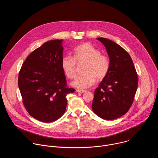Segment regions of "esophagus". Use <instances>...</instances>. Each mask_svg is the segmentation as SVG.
<instances>
[{
    "label": "esophagus",
    "instance_id": "esophagus-1",
    "mask_svg": "<svg viewBox=\"0 0 158 158\" xmlns=\"http://www.w3.org/2000/svg\"><path fill=\"white\" fill-rule=\"evenodd\" d=\"M76 91L79 93H84L86 92L85 90H80V89H77Z\"/></svg>",
    "mask_w": 158,
    "mask_h": 158
}]
</instances>
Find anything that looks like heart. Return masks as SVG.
<instances>
[{"mask_svg":"<svg viewBox=\"0 0 158 158\" xmlns=\"http://www.w3.org/2000/svg\"><path fill=\"white\" fill-rule=\"evenodd\" d=\"M76 62H85L84 74L76 76L72 85L78 89H86L93 85L96 79L100 81L107 74L110 68L109 59L101 54L99 50L91 43L85 42L77 46L74 50V57L71 56L63 57L61 67L65 75L69 79L74 78L76 74Z\"/></svg>","mask_w":158,"mask_h":158,"instance_id":"b5f03b06","label":"heart"}]
</instances>
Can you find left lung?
Segmentation results:
<instances>
[{
	"mask_svg": "<svg viewBox=\"0 0 158 158\" xmlns=\"http://www.w3.org/2000/svg\"><path fill=\"white\" fill-rule=\"evenodd\" d=\"M106 48L110 60L106 76L94 92L92 109L106 120L125 114L131 106L138 88V75L129 54L116 42L96 38Z\"/></svg>",
	"mask_w": 158,
	"mask_h": 158,
	"instance_id": "left-lung-1",
	"label": "left lung"
}]
</instances>
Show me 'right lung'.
I'll return each instance as SVG.
<instances>
[{
	"label": "right lung",
	"instance_id": "add662e5",
	"mask_svg": "<svg viewBox=\"0 0 158 158\" xmlns=\"http://www.w3.org/2000/svg\"><path fill=\"white\" fill-rule=\"evenodd\" d=\"M62 39L48 41L26 59L19 72L18 85L29 114L39 121L51 123L65 111L67 94L75 89L66 87L61 67Z\"/></svg>",
	"mask_w": 158,
	"mask_h": 158
}]
</instances>
